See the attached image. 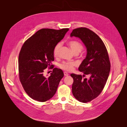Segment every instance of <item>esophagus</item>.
<instances>
[{
	"instance_id": "esophagus-1",
	"label": "esophagus",
	"mask_w": 127,
	"mask_h": 127,
	"mask_svg": "<svg viewBox=\"0 0 127 127\" xmlns=\"http://www.w3.org/2000/svg\"><path fill=\"white\" fill-rule=\"evenodd\" d=\"M64 74L65 76H68L69 75V74L67 72H65V71L64 72Z\"/></svg>"
}]
</instances>
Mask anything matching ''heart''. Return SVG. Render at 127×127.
I'll list each match as a JSON object with an SVG mask.
<instances>
[{
  "label": "heart",
  "mask_w": 127,
  "mask_h": 127,
  "mask_svg": "<svg viewBox=\"0 0 127 127\" xmlns=\"http://www.w3.org/2000/svg\"><path fill=\"white\" fill-rule=\"evenodd\" d=\"M68 45L69 46L72 52L75 53H79L82 51L83 49L82 44L76 40L70 41L68 42ZM61 44L60 43H58L54 49L53 53L55 57H57L58 55L59 49L60 48ZM77 64L75 62H64L60 65V67L63 70L66 71H70L73 69L74 66H77Z\"/></svg>",
  "instance_id": "b5f03b06"
}]
</instances>
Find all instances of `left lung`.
Instances as JSON below:
<instances>
[{"label":"left lung","instance_id":"obj_1","mask_svg":"<svg viewBox=\"0 0 127 127\" xmlns=\"http://www.w3.org/2000/svg\"><path fill=\"white\" fill-rule=\"evenodd\" d=\"M72 36L82 41L87 49V55L78 68L84 74H70L73 78L72 92L76 99L87 103L98 97L106 84L110 70L109 56L104 43L92 30L76 28L70 34ZM85 75L89 78H86Z\"/></svg>","mask_w":127,"mask_h":127}]
</instances>
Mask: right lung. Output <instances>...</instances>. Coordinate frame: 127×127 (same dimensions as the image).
<instances>
[{
  "label": "right lung",
  "mask_w": 127,
  "mask_h": 127,
  "mask_svg": "<svg viewBox=\"0 0 127 127\" xmlns=\"http://www.w3.org/2000/svg\"><path fill=\"white\" fill-rule=\"evenodd\" d=\"M68 30L41 29L23 45L18 60L19 78L26 93L32 99L45 102L55 94L64 73L61 69L55 68L51 75L46 77L44 71L52 66L54 49Z\"/></svg>",
  "instance_id": "right-lung-1"
}]
</instances>
